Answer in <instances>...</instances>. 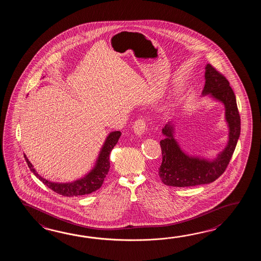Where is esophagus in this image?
Returning a JSON list of instances; mask_svg holds the SVG:
<instances>
[{"label":"esophagus","instance_id":"esophagus-1","mask_svg":"<svg viewBox=\"0 0 261 261\" xmlns=\"http://www.w3.org/2000/svg\"><path fill=\"white\" fill-rule=\"evenodd\" d=\"M133 128L134 133L138 136H141V135L144 134L145 130H146V122H145L144 118H139L133 124Z\"/></svg>","mask_w":261,"mask_h":261}]
</instances>
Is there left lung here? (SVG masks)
<instances>
[{"label":"left lung","mask_w":261,"mask_h":261,"mask_svg":"<svg viewBox=\"0 0 261 261\" xmlns=\"http://www.w3.org/2000/svg\"><path fill=\"white\" fill-rule=\"evenodd\" d=\"M202 95H210L225 106V117L229 129L227 146L213 161L191 156L180 148L174 139V125L167 123L162 128L165 139L161 141L162 162L159 170L162 183L167 186L186 188L212 183L225 172L232 156L241 133L236 97L227 78L211 64L205 67Z\"/></svg>","instance_id":"1"}]
</instances>
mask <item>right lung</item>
<instances>
[{
    "mask_svg": "<svg viewBox=\"0 0 261 261\" xmlns=\"http://www.w3.org/2000/svg\"><path fill=\"white\" fill-rule=\"evenodd\" d=\"M120 132H112L107 136L105 144L102 145L100 151V154L98 156V160L96 161L94 168L90 172L85 175L83 178H80L76 181H73L72 183H54L45 180L44 178L40 176L36 172L32 163L29 161L28 158L24 155L25 160L28 163L29 168L32 172H34L35 176L39 178L43 183L48 187L50 189L55 191L58 194L65 196V197H73V196H80V195L90 194L100 189L101 185L105 181L107 173L110 169V161L109 155L111 153L112 149L118 142V139L120 137Z\"/></svg>",
    "mask_w": 261,
    "mask_h": 261,
    "instance_id": "right-lung-1",
    "label": "right lung"
}]
</instances>
